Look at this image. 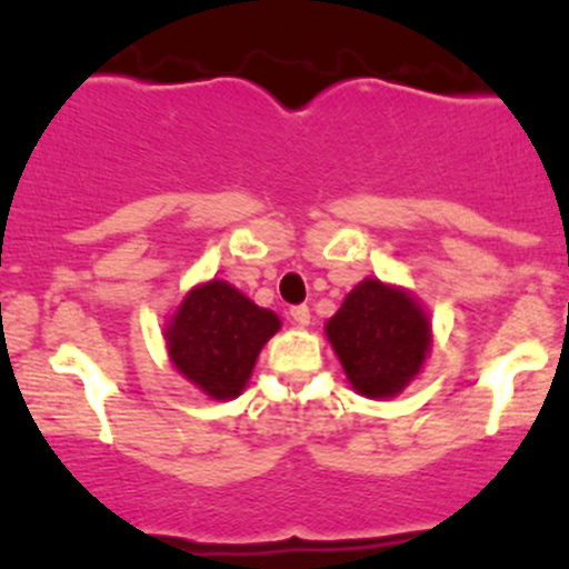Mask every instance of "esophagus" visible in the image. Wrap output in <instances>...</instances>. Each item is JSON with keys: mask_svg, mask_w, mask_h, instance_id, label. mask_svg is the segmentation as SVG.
<instances>
[{"mask_svg": "<svg viewBox=\"0 0 569 569\" xmlns=\"http://www.w3.org/2000/svg\"><path fill=\"white\" fill-rule=\"evenodd\" d=\"M290 318H292V323L308 326L310 323V308H308V305H295V308H290Z\"/></svg>", "mask_w": 569, "mask_h": 569, "instance_id": "34e87169", "label": "esophagus"}]
</instances>
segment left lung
I'll return each mask as SVG.
<instances>
[{
	"instance_id": "left-lung-1",
	"label": "left lung",
	"mask_w": 569,
	"mask_h": 569,
	"mask_svg": "<svg viewBox=\"0 0 569 569\" xmlns=\"http://www.w3.org/2000/svg\"><path fill=\"white\" fill-rule=\"evenodd\" d=\"M428 318L408 292L365 279L326 323L353 390L392 398L421 369L431 336Z\"/></svg>"
}]
</instances>
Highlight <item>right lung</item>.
Listing matches in <instances>:
<instances>
[{"label": "right lung", "instance_id": "obj_1", "mask_svg": "<svg viewBox=\"0 0 569 569\" xmlns=\"http://www.w3.org/2000/svg\"><path fill=\"white\" fill-rule=\"evenodd\" d=\"M279 331V318L223 279L194 287L167 328L169 357L189 382L230 400L249 382L257 357Z\"/></svg>", "mask_w": 569, "mask_h": 569}]
</instances>
